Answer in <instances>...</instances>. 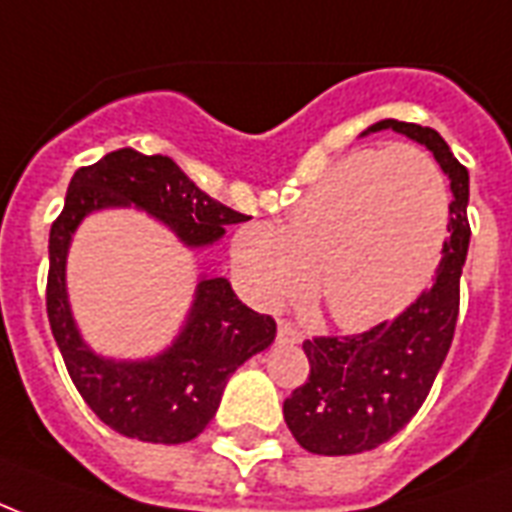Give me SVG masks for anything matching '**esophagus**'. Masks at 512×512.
<instances>
[{
  "mask_svg": "<svg viewBox=\"0 0 512 512\" xmlns=\"http://www.w3.org/2000/svg\"><path fill=\"white\" fill-rule=\"evenodd\" d=\"M277 339H280V342H301V331L296 326H293V323H288V320H280V323H277Z\"/></svg>",
  "mask_w": 512,
  "mask_h": 512,
  "instance_id": "obj_1",
  "label": "esophagus"
}]
</instances>
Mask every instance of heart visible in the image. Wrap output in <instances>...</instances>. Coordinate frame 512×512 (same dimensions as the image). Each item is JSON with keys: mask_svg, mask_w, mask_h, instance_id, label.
<instances>
[{"mask_svg": "<svg viewBox=\"0 0 512 512\" xmlns=\"http://www.w3.org/2000/svg\"><path fill=\"white\" fill-rule=\"evenodd\" d=\"M449 227V192L422 149L392 144L336 162L288 213L251 221L232 256L261 304L312 288L336 323L371 326L406 307L433 275Z\"/></svg>", "mask_w": 512, "mask_h": 512, "instance_id": "b5f03b06", "label": "heart"}]
</instances>
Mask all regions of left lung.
<instances>
[{"mask_svg": "<svg viewBox=\"0 0 512 512\" xmlns=\"http://www.w3.org/2000/svg\"><path fill=\"white\" fill-rule=\"evenodd\" d=\"M384 128L425 144L449 176V237L433 285L398 318L360 334L312 336L301 344L310 374L285 398L283 417L301 449L326 457L376 449L411 422L430 395L459 318V277L470 245L467 168L438 130L382 120L366 133Z\"/></svg>", "mask_w": 512, "mask_h": 512, "instance_id": "8db88e82", "label": "left lung"}]
</instances>
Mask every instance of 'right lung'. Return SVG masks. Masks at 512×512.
<instances>
[{
    "label": "right lung",
    "instance_id": "right-lung-1",
    "mask_svg": "<svg viewBox=\"0 0 512 512\" xmlns=\"http://www.w3.org/2000/svg\"><path fill=\"white\" fill-rule=\"evenodd\" d=\"M109 205L144 208L192 248L219 240L229 224L251 216L202 192L170 157L117 149L74 173L61 216L50 227L47 318L79 395L104 425L128 438L192 441L216 414L229 376L272 344L277 323L245 307L224 277H202L189 320L173 347L138 363L98 358L71 318L66 251L79 221Z\"/></svg>",
    "mask_w": 512,
    "mask_h": 512
}]
</instances>
